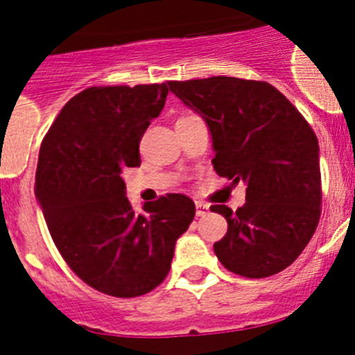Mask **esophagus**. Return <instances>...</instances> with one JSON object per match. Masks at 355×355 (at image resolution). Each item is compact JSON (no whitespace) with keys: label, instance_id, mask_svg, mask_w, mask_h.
I'll return each instance as SVG.
<instances>
[{"label":"esophagus","instance_id":"obj_1","mask_svg":"<svg viewBox=\"0 0 355 355\" xmlns=\"http://www.w3.org/2000/svg\"><path fill=\"white\" fill-rule=\"evenodd\" d=\"M197 216H206L209 213V206L205 205V202H196Z\"/></svg>","mask_w":355,"mask_h":355}]
</instances>
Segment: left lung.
Returning <instances> with one entry per match:
<instances>
[{
  "instance_id": "8db88e82",
  "label": "left lung",
  "mask_w": 355,
  "mask_h": 355,
  "mask_svg": "<svg viewBox=\"0 0 355 355\" xmlns=\"http://www.w3.org/2000/svg\"><path fill=\"white\" fill-rule=\"evenodd\" d=\"M168 90L202 115L211 133L213 168L247 184L245 205L211 206L227 220L213 250L233 274H279L306 249L320 220L318 139L300 112L266 81L213 76L168 81Z\"/></svg>"
}]
</instances>
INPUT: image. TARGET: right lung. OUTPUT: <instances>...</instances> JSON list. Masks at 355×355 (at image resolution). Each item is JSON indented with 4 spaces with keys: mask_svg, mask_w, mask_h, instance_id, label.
Instances as JSON below:
<instances>
[{
    "mask_svg": "<svg viewBox=\"0 0 355 355\" xmlns=\"http://www.w3.org/2000/svg\"><path fill=\"white\" fill-rule=\"evenodd\" d=\"M167 94L165 83L85 89L40 146L35 196L56 249L81 281L112 297H140L162 284L175 240L196 216L183 193L137 213L121 178L122 168L140 167V140Z\"/></svg>",
    "mask_w": 355,
    "mask_h": 355,
    "instance_id": "obj_1",
    "label": "right lung"
}]
</instances>
